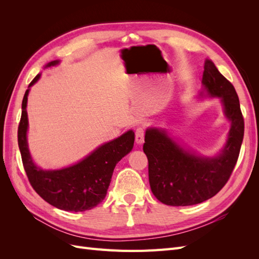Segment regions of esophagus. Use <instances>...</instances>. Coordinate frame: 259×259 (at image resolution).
<instances>
[{
	"mask_svg": "<svg viewBox=\"0 0 259 259\" xmlns=\"http://www.w3.org/2000/svg\"><path fill=\"white\" fill-rule=\"evenodd\" d=\"M135 139L138 145H142L145 142V130L142 126H138L135 131Z\"/></svg>",
	"mask_w": 259,
	"mask_h": 259,
	"instance_id": "esophagus-1",
	"label": "esophagus"
}]
</instances>
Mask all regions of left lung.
Segmentation results:
<instances>
[{
    "label": "left lung",
    "instance_id": "obj_1",
    "mask_svg": "<svg viewBox=\"0 0 259 259\" xmlns=\"http://www.w3.org/2000/svg\"><path fill=\"white\" fill-rule=\"evenodd\" d=\"M210 97L222 99L227 119L231 122L228 139L214 158L200 156L177 144L164 130L148 128L144 152L149 163V183L154 197L163 204L187 206L214 197L228 182L236 166L244 136V119L233 85L206 59L202 79Z\"/></svg>",
    "mask_w": 259,
    "mask_h": 259
}]
</instances>
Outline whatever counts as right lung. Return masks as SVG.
Here are the masks:
<instances>
[{"label": "right lung", "instance_id": "add662e5", "mask_svg": "<svg viewBox=\"0 0 259 259\" xmlns=\"http://www.w3.org/2000/svg\"><path fill=\"white\" fill-rule=\"evenodd\" d=\"M58 60L51 61L46 68L56 66ZM37 74L29 84L21 105L18 126V146L23 168L35 192L51 205L70 211H84L97 206L107 194L116 163L132 151L135 134L128 131L94 150L79 163L61 169L45 170L37 167L31 158L28 143L27 100L30 88L38 79Z\"/></svg>", "mask_w": 259, "mask_h": 259}]
</instances>
